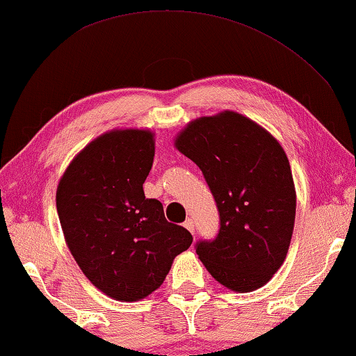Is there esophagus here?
Listing matches in <instances>:
<instances>
[{"instance_id": "obj_1", "label": "esophagus", "mask_w": 356, "mask_h": 356, "mask_svg": "<svg viewBox=\"0 0 356 356\" xmlns=\"http://www.w3.org/2000/svg\"><path fill=\"white\" fill-rule=\"evenodd\" d=\"M184 227L187 229L188 232H192V234L195 232V226H193V221H192V219H187V221L184 222Z\"/></svg>"}]
</instances>
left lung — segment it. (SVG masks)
Here are the masks:
<instances>
[{"instance_id":"1","label":"left lung","mask_w":356,"mask_h":356,"mask_svg":"<svg viewBox=\"0 0 356 356\" xmlns=\"http://www.w3.org/2000/svg\"><path fill=\"white\" fill-rule=\"evenodd\" d=\"M174 147L202 169L221 227L198 242L208 273L234 292L268 284L287 257L297 193L287 154L266 129L235 111L190 121Z\"/></svg>"}]
</instances>
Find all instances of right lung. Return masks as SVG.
<instances>
[{"instance_id":"right-lung-1","label":"right lung","mask_w":356,"mask_h":356,"mask_svg":"<svg viewBox=\"0 0 356 356\" xmlns=\"http://www.w3.org/2000/svg\"><path fill=\"white\" fill-rule=\"evenodd\" d=\"M154 158L148 129H113L76 154L59 179L56 208L79 268L98 290L138 302L159 289L192 234L166 221L163 204L145 198Z\"/></svg>"}]
</instances>
